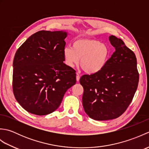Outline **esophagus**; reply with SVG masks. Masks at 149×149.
<instances>
[{
  "label": "esophagus",
  "instance_id": "obj_1",
  "mask_svg": "<svg viewBox=\"0 0 149 149\" xmlns=\"http://www.w3.org/2000/svg\"><path fill=\"white\" fill-rule=\"evenodd\" d=\"M79 79H80V75H79V73H76V80L77 82L79 81Z\"/></svg>",
  "mask_w": 149,
  "mask_h": 149
}]
</instances>
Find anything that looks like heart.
I'll use <instances>...</instances> for the list:
<instances>
[{"label": "heart", "mask_w": 149, "mask_h": 149, "mask_svg": "<svg viewBox=\"0 0 149 149\" xmlns=\"http://www.w3.org/2000/svg\"><path fill=\"white\" fill-rule=\"evenodd\" d=\"M110 55V49L106 44L88 38L75 40L72 47H66L63 50L66 64L69 67L74 68L80 61L81 68L88 74H95L102 71Z\"/></svg>", "instance_id": "1"}]
</instances>
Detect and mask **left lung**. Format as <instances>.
I'll use <instances>...</instances> for the list:
<instances>
[{"instance_id": "8db88e82", "label": "left lung", "mask_w": 149, "mask_h": 149, "mask_svg": "<svg viewBox=\"0 0 149 149\" xmlns=\"http://www.w3.org/2000/svg\"><path fill=\"white\" fill-rule=\"evenodd\" d=\"M109 40L115 51L102 71L84 75L83 106L91 118L99 121L118 118L131 102L137 90L139 74L134 53L115 36Z\"/></svg>"}]
</instances>
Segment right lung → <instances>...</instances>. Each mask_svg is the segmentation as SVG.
Masks as SVG:
<instances>
[{"instance_id":"1","label":"right lung","mask_w":149,"mask_h":149,"mask_svg":"<svg viewBox=\"0 0 149 149\" xmlns=\"http://www.w3.org/2000/svg\"><path fill=\"white\" fill-rule=\"evenodd\" d=\"M64 31H41L20 47L13 63V90L27 111L46 115L54 111L68 89L76 83V74L65 65Z\"/></svg>"}]
</instances>
